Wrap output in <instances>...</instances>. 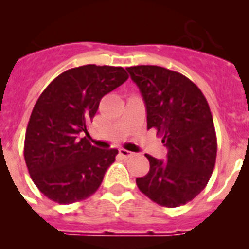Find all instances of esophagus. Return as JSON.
<instances>
[{"mask_svg":"<svg viewBox=\"0 0 249 249\" xmlns=\"http://www.w3.org/2000/svg\"><path fill=\"white\" fill-rule=\"evenodd\" d=\"M120 155H121V157H123V158H129V157H132V156H133V152H129V151H127V149H124V148H120Z\"/></svg>","mask_w":249,"mask_h":249,"instance_id":"obj_1","label":"esophagus"}]
</instances>
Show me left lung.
Segmentation results:
<instances>
[{
	"instance_id": "obj_1",
	"label": "left lung",
	"mask_w": 249,
	"mask_h": 249,
	"mask_svg": "<svg viewBox=\"0 0 249 249\" xmlns=\"http://www.w3.org/2000/svg\"><path fill=\"white\" fill-rule=\"evenodd\" d=\"M127 71L146 103L147 128H155L168 149L166 160L144 155L149 172L136 183L160 206H183L204 190L214 168L217 137L210 106L182 73L149 65Z\"/></svg>"
}]
</instances>
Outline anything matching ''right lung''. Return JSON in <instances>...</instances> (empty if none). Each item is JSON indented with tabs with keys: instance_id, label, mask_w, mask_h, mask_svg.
<instances>
[{
	"instance_id": "right-lung-1",
	"label": "right lung",
	"mask_w": 249,
	"mask_h": 249,
	"mask_svg": "<svg viewBox=\"0 0 249 249\" xmlns=\"http://www.w3.org/2000/svg\"><path fill=\"white\" fill-rule=\"evenodd\" d=\"M127 78L123 67L80 66L57 76L38 97L23 155L32 181L51 201L74 203L101 186L118 151L92 146L87 127L103 96Z\"/></svg>"
}]
</instances>
